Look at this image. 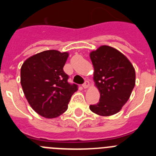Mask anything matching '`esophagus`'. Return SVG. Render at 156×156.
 <instances>
[{"label":"esophagus","instance_id":"1","mask_svg":"<svg viewBox=\"0 0 156 156\" xmlns=\"http://www.w3.org/2000/svg\"><path fill=\"white\" fill-rule=\"evenodd\" d=\"M89 86H90V83H89V82H88L87 80L85 81V82L83 83V88H87Z\"/></svg>","mask_w":156,"mask_h":156}]
</instances>
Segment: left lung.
<instances>
[{"instance_id":"8db88e82","label":"left lung","mask_w":156,"mask_h":156,"mask_svg":"<svg viewBox=\"0 0 156 156\" xmlns=\"http://www.w3.org/2000/svg\"><path fill=\"white\" fill-rule=\"evenodd\" d=\"M94 80L100 92L99 101L90 105L93 112L114 115L126 104L135 86V70L127 58L115 48L103 45L90 52Z\"/></svg>"}]
</instances>
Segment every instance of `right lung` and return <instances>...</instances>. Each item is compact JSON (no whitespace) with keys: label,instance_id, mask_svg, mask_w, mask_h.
Instances as JSON below:
<instances>
[{"label":"right lung","instance_id":"obj_1","mask_svg":"<svg viewBox=\"0 0 156 156\" xmlns=\"http://www.w3.org/2000/svg\"><path fill=\"white\" fill-rule=\"evenodd\" d=\"M67 52L48 50L31 56L21 67V85L33 109L48 119L56 118L68 108L72 95L78 90L68 82L63 70Z\"/></svg>","mask_w":156,"mask_h":156}]
</instances>
